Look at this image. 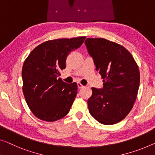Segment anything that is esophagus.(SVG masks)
<instances>
[{"instance_id": "esophagus-1", "label": "esophagus", "mask_w": 155, "mask_h": 155, "mask_svg": "<svg viewBox=\"0 0 155 155\" xmlns=\"http://www.w3.org/2000/svg\"><path fill=\"white\" fill-rule=\"evenodd\" d=\"M77 85H78V88H79V89L82 88V87H84V85H83L82 84H81L80 83H77Z\"/></svg>"}]
</instances>
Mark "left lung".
<instances>
[{"label":"left lung","mask_w":155,"mask_h":155,"mask_svg":"<svg viewBox=\"0 0 155 155\" xmlns=\"http://www.w3.org/2000/svg\"><path fill=\"white\" fill-rule=\"evenodd\" d=\"M87 52L103 87H92L87 100L89 112L101 124L110 125L122 120L130 112L138 94L140 72L131 54L122 46L104 38H87Z\"/></svg>","instance_id":"1"}]
</instances>
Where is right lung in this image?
I'll list each match as a JSON object with an SVG mask.
<instances>
[{
    "mask_svg": "<svg viewBox=\"0 0 155 155\" xmlns=\"http://www.w3.org/2000/svg\"><path fill=\"white\" fill-rule=\"evenodd\" d=\"M85 37L41 43L31 52L22 68L23 92L32 113L41 120L54 122L70 111L77 94V83L62 81L60 71L66 59L79 48Z\"/></svg>",
    "mask_w": 155,
    "mask_h": 155,
    "instance_id": "1",
    "label": "right lung"
}]
</instances>
